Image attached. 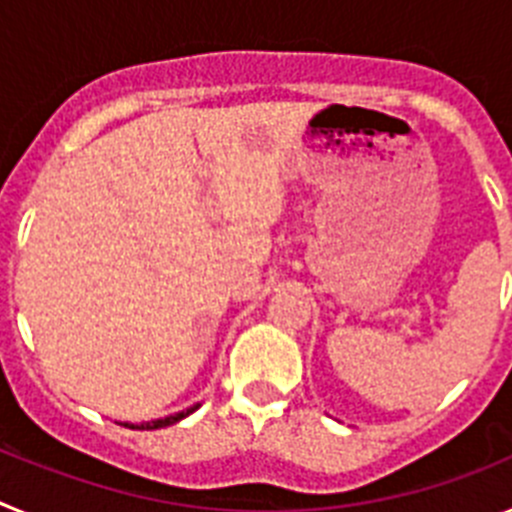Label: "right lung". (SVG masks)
Returning <instances> with one entry per match:
<instances>
[{
	"instance_id": "1",
	"label": "right lung",
	"mask_w": 512,
	"mask_h": 512,
	"mask_svg": "<svg viewBox=\"0 0 512 512\" xmlns=\"http://www.w3.org/2000/svg\"><path fill=\"white\" fill-rule=\"evenodd\" d=\"M200 408V405H192V408L182 410V413H174L169 415V418H158V420H151V423H140V425H133V423H122L125 428H138V431H156V428H166V425H174L179 423L182 418H187V415H192L194 410Z\"/></svg>"
}]
</instances>
